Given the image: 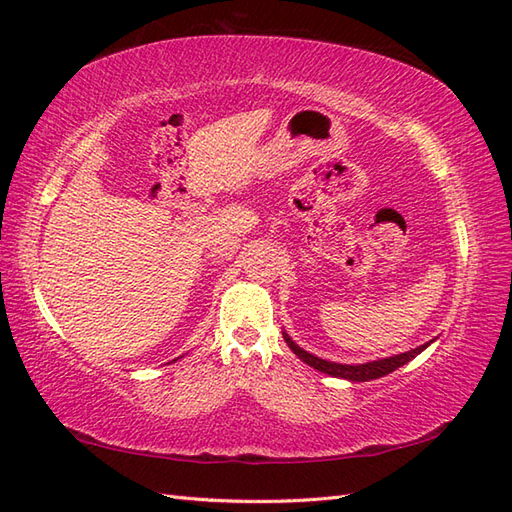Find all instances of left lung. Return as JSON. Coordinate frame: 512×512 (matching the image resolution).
<instances>
[{
	"instance_id": "8db88e82",
	"label": "left lung",
	"mask_w": 512,
	"mask_h": 512,
	"mask_svg": "<svg viewBox=\"0 0 512 512\" xmlns=\"http://www.w3.org/2000/svg\"><path fill=\"white\" fill-rule=\"evenodd\" d=\"M283 339H285V344L292 348L294 355H296L300 361H305L307 365H311L313 370L324 372V374L335 376V378H346V381H352V383L374 381V378L387 376V374H391L393 370L402 368L404 363H409L411 359H415V357L419 355V352L426 350V348L432 344V339H430V342L424 344V346H417V348H413V350H409V352H400V355H393V357H387V359H378V361H370V363H359V365H344V363L324 361V359H320V357H316V355H311V352L300 348L287 333H283Z\"/></svg>"
}]
</instances>
